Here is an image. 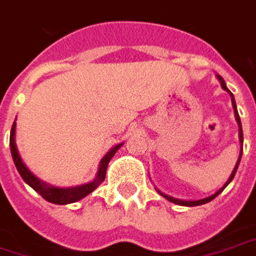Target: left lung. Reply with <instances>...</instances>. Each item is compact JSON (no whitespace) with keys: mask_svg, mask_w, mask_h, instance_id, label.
Listing matches in <instances>:
<instances>
[{"mask_svg":"<svg viewBox=\"0 0 256 256\" xmlns=\"http://www.w3.org/2000/svg\"><path fill=\"white\" fill-rule=\"evenodd\" d=\"M218 76V80L220 81V85H222V88L223 90H226L229 94H230V98H232V106H233V112H234V118H236V122H238V126H239V142L240 144H244V133H242V124H240V118H239V114H238V108H236V102H234V98H233V94L228 90V86H226V82H224V80L220 76V75H216ZM240 158H242V149H240V154H239V159H238V162H236V165H234V170L232 171L230 174V176H229V180L226 181V184L223 186V187L218 190V192H214L213 196H210V197H206V198H202V200H194V202H187V200H178V198H174L171 196H166V194H164V192H160L158 190V192L162 196V197H165L168 202H171V203H175V204H180V206H188V207H191V206H202V204H206L208 203V202H212L213 198H216L218 194L224 190V188L229 186V182L233 180V176H234V174L238 171V166H239V162H240Z\"/></svg>","mask_w":256,"mask_h":256,"instance_id":"8db88e82","label":"left lung"}]
</instances>
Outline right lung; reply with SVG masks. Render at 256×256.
<instances>
[{"label": "right lung", "instance_id": "add662e5", "mask_svg": "<svg viewBox=\"0 0 256 256\" xmlns=\"http://www.w3.org/2000/svg\"><path fill=\"white\" fill-rule=\"evenodd\" d=\"M123 146V143H118L116 144L114 148H112L106 155L104 158L101 159L100 162V166H98L97 176L94 181L88 182V184H84V186H78V187H70V188H58L49 186L46 182H43L42 180H38L34 174L30 172V170L24 165V162L18 155V150H17V144H16V122L11 128V133H10V149H11V155H12V160L16 164V168L18 174L22 175V178L24 180L26 184H28L30 187L33 188L36 192H38L46 202L53 204H69L75 203L78 200H81L84 197H86L88 194H91L96 188L104 181L106 178V172H107V166H108V162L110 159L113 158L116 155V152Z\"/></svg>", "mask_w": 256, "mask_h": 256}]
</instances>
